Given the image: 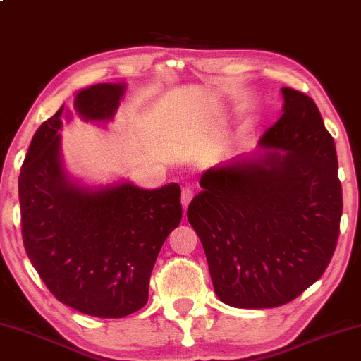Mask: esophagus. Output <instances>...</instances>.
Wrapping results in <instances>:
<instances>
[{
	"label": "esophagus",
	"mask_w": 361,
	"mask_h": 361,
	"mask_svg": "<svg viewBox=\"0 0 361 361\" xmlns=\"http://www.w3.org/2000/svg\"><path fill=\"white\" fill-rule=\"evenodd\" d=\"M193 198V188L190 187H184L182 188V193H180V203L184 206V209H187V206L190 204Z\"/></svg>",
	"instance_id": "obj_1"
}]
</instances>
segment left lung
Segmentation results:
<instances>
[{"label": "left lung", "instance_id": "1", "mask_svg": "<svg viewBox=\"0 0 361 361\" xmlns=\"http://www.w3.org/2000/svg\"><path fill=\"white\" fill-rule=\"evenodd\" d=\"M281 92L283 114L259 140L264 152L206 169L187 209L217 298L238 309L291 302L323 275L339 238L334 140L314 100Z\"/></svg>", "mask_w": 361, "mask_h": 361}]
</instances>
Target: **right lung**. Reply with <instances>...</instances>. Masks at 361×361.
<instances>
[{
    "label": "right lung",
    "mask_w": 361,
    "mask_h": 361,
    "mask_svg": "<svg viewBox=\"0 0 361 361\" xmlns=\"http://www.w3.org/2000/svg\"><path fill=\"white\" fill-rule=\"evenodd\" d=\"M123 94L125 85L100 82L76 94L75 109L85 120L109 121ZM62 111L38 128L20 168L23 246L62 304L99 318L131 315L149 300L158 252L180 224V187L70 182L61 159Z\"/></svg>",
    "instance_id": "add662e5"
}]
</instances>
